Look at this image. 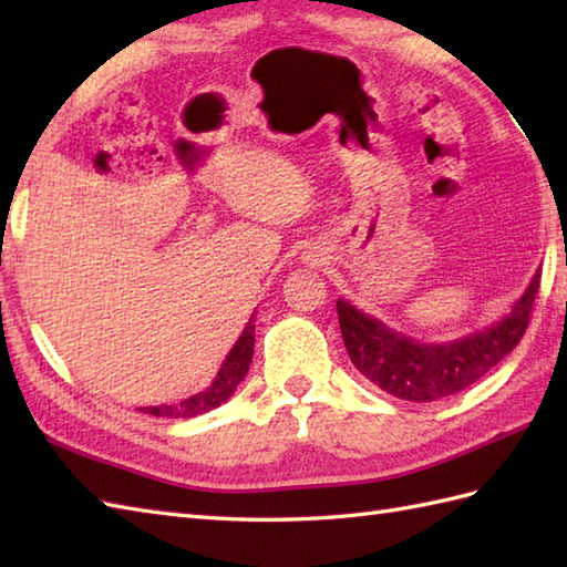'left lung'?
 <instances>
[{
    "mask_svg": "<svg viewBox=\"0 0 567 567\" xmlns=\"http://www.w3.org/2000/svg\"><path fill=\"white\" fill-rule=\"evenodd\" d=\"M538 287L540 272L497 327L443 346L414 343L343 299L336 302V311L346 351L370 382L400 400L436 402L470 388L514 351L532 321Z\"/></svg>",
    "mask_w": 567,
    "mask_h": 567,
    "instance_id": "8db88e82",
    "label": "left lung"
}]
</instances>
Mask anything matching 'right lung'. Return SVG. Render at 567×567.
I'll list each match as a JSON object with an SVG mask.
<instances>
[{
  "instance_id": "right-lung-1",
  "label": "right lung",
  "mask_w": 567,
  "mask_h": 567,
  "mask_svg": "<svg viewBox=\"0 0 567 567\" xmlns=\"http://www.w3.org/2000/svg\"><path fill=\"white\" fill-rule=\"evenodd\" d=\"M252 346H256V323H252V317H250L244 333L238 336L236 346L231 348V353L226 355L219 375L214 378V382L207 390L192 394V396H187V400L177 402V404L146 406L143 412L153 414V416H171V419H189V416H197L204 412H212V409L224 404L228 396L234 394L238 384L244 382L246 372L250 368V360H252Z\"/></svg>"
}]
</instances>
